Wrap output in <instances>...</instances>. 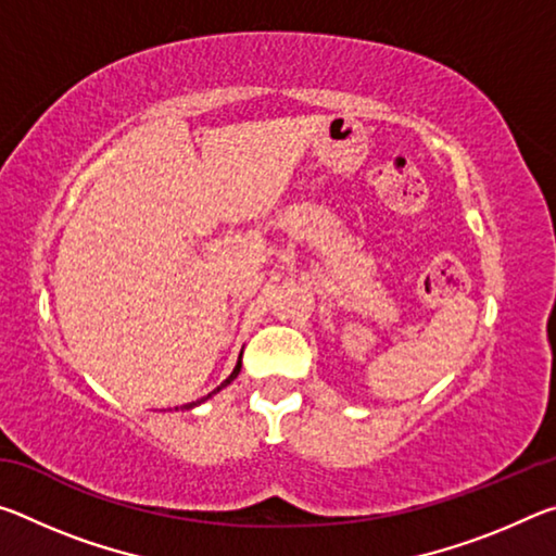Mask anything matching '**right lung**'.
<instances>
[{"instance_id":"add662e5","label":"right lung","mask_w":556,"mask_h":556,"mask_svg":"<svg viewBox=\"0 0 556 556\" xmlns=\"http://www.w3.org/2000/svg\"><path fill=\"white\" fill-rule=\"evenodd\" d=\"M240 368H242V353H240V357H238V365H235V370L230 372V378H228V380H225V382H220V388H215L213 392H208V394H205V397H201V400H195V402H188V404H184V407H186V409H191V407H195V404H201V402H205V400H211L215 392H220V390L225 388V384H230V382H232L235 378H238V372H240Z\"/></svg>"}]
</instances>
